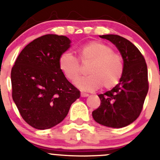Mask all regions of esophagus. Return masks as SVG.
<instances>
[{"label": "esophagus", "mask_w": 160, "mask_h": 160, "mask_svg": "<svg viewBox=\"0 0 160 160\" xmlns=\"http://www.w3.org/2000/svg\"><path fill=\"white\" fill-rule=\"evenodd\" d=\"M89 94H86V93H81V97H88Z\"/></svg>", "instance_id": "34e87169"}]
</instances>
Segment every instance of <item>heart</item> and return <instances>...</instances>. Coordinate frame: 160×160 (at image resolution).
Instances as JSON below:
<instances>
[{
    "instance_id": "heart-1",
    "label": "heart",
    "mask_w": 160,
    "mask_h": 160,
    "mask_svg": "<svg viewBox=\"0 0 160 160\" xmlns=\"http://www.w3.org/2000/svg\"><path fill=\"white\" fill-rule=\"evenodd\" d=\"M82 64H89V76L78 79L76 86L83 91H94L102 86L104 89H111L118 84L124 72L122 56L114 53L112 47L98 41L90 42L78 50ZM79 60L70 51L62 53L58 65L61 71L68 80L74 82L81 73Z\"/></svg>"
}]
</instances>
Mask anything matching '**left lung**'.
Masks as SVG:
<instances>
[{
  "mask_svg": "<svg viewBox=\"0 0 160 160\" xmlns=\"http://www.w3.org/2000/svg\"><path fill=\"white\" fill-rule=\"evenodd\" d=\"M115 45L124 62L122 77L111 90L98 94L101 104L92 112L98 123L113 128H121L137 119L148 92V66L138 48L118 35L99 36Z\"/></svg>",
  "mask_w": 160,
  "mask_h": 160,
  "instance_id": "obj_1",
  "label": "left lung"
}]
</instances>
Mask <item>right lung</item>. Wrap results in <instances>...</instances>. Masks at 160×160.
I'll list each match as a JSON object with an SVG mask.
<instances>
[{"instance_id": "add662e5", "label": "right lung", "mask_w": 160, "mask_h": 160, "mask_svg": "<svg viewBox=\"0 0 160 160\" xmlns=\"http://www.w3.org/2000/svg\"><path fill=\"white\" fill-rule=\"evenodd\" d=\"M70 42L67 37L56 34L36 38L22 49L12 68V99L23 119L36 129L60 123L80 97L58 65Z\"/></svg>"}]
</instances>
